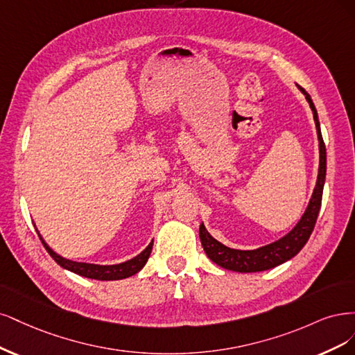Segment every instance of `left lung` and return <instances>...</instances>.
<instances>
[{"mask_svg":"<svg viewBox=\"0 0 355 355\" xmlns=\"http://www.w3.org/2000/svg\"><path fill=\"white\" fill-rule=\"evenodd\" d=\"M300 87V85H298ZM300 89L305 94L310 107L314 115V122L318 135V146H320V166H318V177L317 184L313 193V198L310 200V205L302 215L301 221L296 224L293 230L282 237L277 242L271 245H267L264 248H259L255 250H237L230 249L220 243L218 240H215L205 228L203 224H200L199 236L200 242L205 249V252L209 257L211 261H214L216 266H220L225 270H232L237 272H257V271H266L270 268L277 267L283 262L289 261L293 258L300 250L305 246V243L310 239L314 225L318 216L320 207H322V198H323V186L326 178V146L322 137V131H320V122L317 116V110L314 103L306 91L300 87Z\"/></svg>","mask_w":355,"mask_h":355,"instance_id":"1","label":"left lung"}]
</instances>
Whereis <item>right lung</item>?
<instances>
[{
    "mask_svg": "<svg viewBox=\"0 0 355 355\" xmlns=\"http://www.w3.org/2000/svg\"><path fill=\"white\" fill-rule=\"evenodd\" d=\"M41 242L44 245V248L47 249V252L50 254V257L59 264L60 267L73 271L79 276L83 277H88V279H96V280H121V279H127L130 276H134L135 272H139L150 257L152 248H153V240L152 243L148 245L140 255H137L135 258L122 262V264H116V266H96V264H85V262H75L71 259H66L60 255H57L54 250L44 242V239L41 237V234L38 233Z\"/></svg>",
    "mask_w": 355,
    "mask_h": 355,
    "instance_id": "obj_1",
    "label": "right lung"
}]
</instances>
